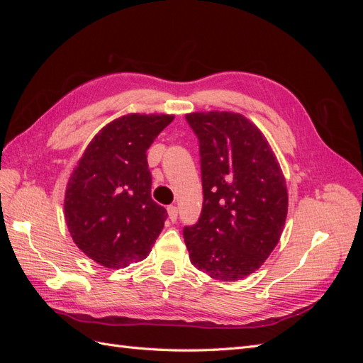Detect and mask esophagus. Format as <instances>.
Wrapping results in <instances>:
<instances>
[{
  "label": "esophagus",
  "instance_id": "esophagus-1",
  "mask_svg": "<svg viewBox=\"0 0 363 363\" xmlns=\"http://www.w3.org/2000/svg\"><path fill=\"white\" fill-rule=\"evenodd\" d=\"M177 215H179V208L175 206H169L168 207V216L171 219V223H175L177 221Z\"/></svg>",
  "mask_w": 363,
  "mask_h": 363
}]
</instances>
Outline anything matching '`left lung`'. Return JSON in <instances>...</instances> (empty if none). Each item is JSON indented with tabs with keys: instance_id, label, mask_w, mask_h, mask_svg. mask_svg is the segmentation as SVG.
Here are the masks:
<instances>
[{
	"instance_id": "8db88e82",
	"label": "left lung",
	"mask_w": 363,
	"mask_h": 363,
	"mask_svg": "<svg viewBox=\"0 0 363 363\" xmlns=\"http://www.w3.org/2000/svg\"><path fill=\"white\" fill-rule=\"evenodd\" d=\"M186 121L200 142L203 208L183 236L195 268L236 281L259 269L279 244L288 189L262 131L240 113L195 112Z\"/></svg>"
}]
</instances>
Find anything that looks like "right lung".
Segmentation results:
<instances>
[{
  "mask_svg": "<svg viewBox=\"0 0 363 363\" xmlns=\"http://www.w3.org/2000/svg\"><path fill=\"white\" fill-rule=\"evenodd\" d=\"M172 115L121 116L86 147L65 194V221L75 245L101 267L144 260L168 213L151 199L147 150Z\"/></svg>",
  "mask_w": 363,
  "mask_h": 363,
  "instance_id": "1",
  "label": "right lung"
}]
</instances>
